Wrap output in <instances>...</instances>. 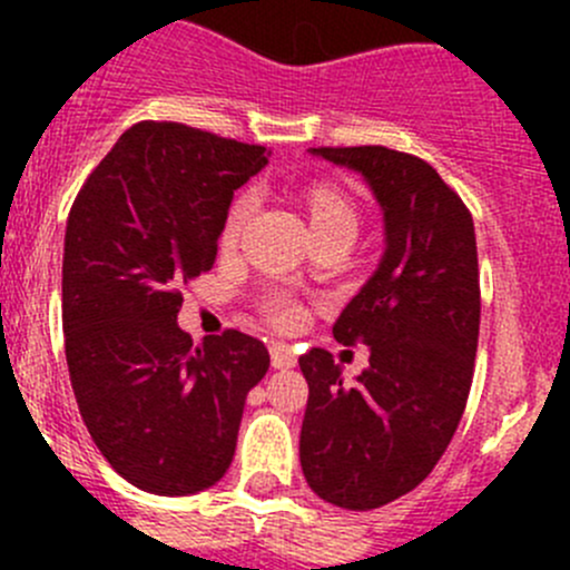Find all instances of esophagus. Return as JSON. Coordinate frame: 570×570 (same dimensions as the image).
Instances as JSON below:
<instances>
[{
	"mask_svg": "<svg viewBox=\"0 0 570 570\" xmlns=\"http://www.w3.org/2000/svg\"><path fill=\"white\" fill-rule=\"evenodd\" d=\"M269 358H273L275 370H292V366L297 364L295 353H292V350L286 347V344H281V342L269 347Z\"/></svg>",
	"mask_w": 570,
	"mask_h": 570,
	"instance_id": "obj_1",
	"label": "esophagus"
}]
</instances>
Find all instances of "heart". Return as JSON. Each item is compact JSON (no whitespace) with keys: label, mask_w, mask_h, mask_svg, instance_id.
I'll return each instance as SVG.
<instances>
[{"label":"heart","mask_w":570,"mask_h":570,"mask_svg":"<svg viewBox=\"0 0 570 570\" xmlns=\"http://www.w3.org/2000/svg\"><path fill=\"white\" fill-rule=\"evenodd\" d=\"M306 204H308V215H312V228H325V226H336V223H355V212L350 206V200L344 198L338 189L327 187V184H314L312 189L306 193ZM253 206H256V198L250 193L239 195L234 200L232 212L226 217V226H223V243L234 245L243 234L245 223L250 220ZM269 317L278 325H297L301 322V308L292 306L289 301H275L269 303Z\"/></svg>","instance_id":"heart-1"}]
</instances>
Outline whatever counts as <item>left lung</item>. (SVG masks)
I'll list each match as a JSON object with an SVG mask.
<instances>
[{"label": "left lung", "instance_id": "8db88e82", "mask_svg": "<svg viewBox=\"0 0 570 570\" xmlns=\"http://www.w3.org/2000/svg\"><path fill=\"white\" fill-rule=\"evenodd\" d=\"M355 170L383 212V256L333 325L370 347L344 383L327 350L301 355L308 405L301 465L308 488L344 510L405 497L461 424L480 336L474 220L424 159L383 146L312 148Z\"/></svg>", "mask_w": 570, "mask_h": 570}]
</instances>
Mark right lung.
I'll return each mask as SVG.
<instances>
[{"instance_id":"obj_1","label":"right lung","mask_w":570,"mask_h":570,"mask_svg":"<svg viewBox=\"0 0 570 570\" xmlns=\"http://www.w3.org/2000/svg\"><path fill=\"white\" fill-rule=\"evenodd\" d=\"M267 148L184 124L131 126L71 206L62 333L90 439L140 491L189 497L223 480L245 396L269 366L239 331L195 347L178 327L181 284L212 269L234 189Z\"/></svg>"}]
</instances>
